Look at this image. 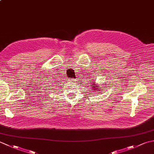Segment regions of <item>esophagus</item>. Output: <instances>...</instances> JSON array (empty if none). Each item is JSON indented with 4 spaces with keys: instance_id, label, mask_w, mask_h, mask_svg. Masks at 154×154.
Wrapping results in <instances>:
<instances>
[{
    "instance_id": "obj_1",
    "label": "esophagus",
    "mask_w": 154,
    "mask_h": 154,
    "mask_svg": "<svg viewBox=\"0 0 154 154\" xmlns=\"http://www.w3.org/2000/svg\"><path fill=\"white\" fill-rule=\"evenodd\" d=\"M69 82H71V83H75L76 82V79H72V78H70V79H69L68 80Z\"/></svg>"
}]
</instances>
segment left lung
Wrapping results in <instances>:
<instances>
[{
	"mask_svg": "<svg viewBox=\"0 0 154 154\" xmlns=\"http://www.w3.org/2000/svg\"><path fill=\"white\" fill-rule=\"evenodd\" d=\"M91 87H92V91L93 92H96V91H99V92H102L100 89H100V86L99 85V84H96L95 81H93L92 84H91Z\"/></svg>",
	"mask_w": 154,
	"mask_h": 154,
	"instance_id": "8db88e82",
	"label": "left lung"
}]
</instances>
